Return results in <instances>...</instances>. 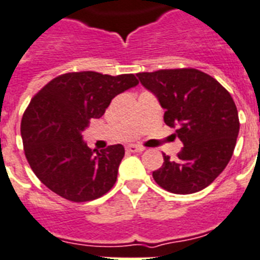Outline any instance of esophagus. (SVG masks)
<instances>
[{
    "mask_svg": "<svg viewBox=\"0 0 260 260\" xmlns=\"http://www.w3.org/2000/svg\"><path fill=\"white\" fill-rule=\"evenodd\" d=\"M144 149H145L144 147H141V145H136V144H131L126 147V151L132 152V153H135V152H143Z\"/></svg>",
    "mask_w": 260,
    "mask_h": 260,
    "instance_id": "1",
    "label": "esophagus"
}]
</instances>
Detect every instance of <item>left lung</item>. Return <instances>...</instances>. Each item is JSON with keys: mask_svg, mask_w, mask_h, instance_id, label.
I'll list each match as a JSON object with an SVG mask.
<instances>
[{"mask_svg": "<svg viewBox=\"0 0 260 260\" xmlns=\"http://www.w3.org/2000/svg\"><path fill=\"white\" fill-rule=\"evenodd\" d=\"M137 77L157 97L166 109L164 123L178 128L175 135L184 145L176 160L163 153V166L152 176L172 193L202 191L223 172L235 149L239 116L233 97L198 69H161Z\"/></svg>", "mask_w": 260, "mask_h": 260, "instance_id": "left-lung-1", "label": "left lung"}]
</instances>
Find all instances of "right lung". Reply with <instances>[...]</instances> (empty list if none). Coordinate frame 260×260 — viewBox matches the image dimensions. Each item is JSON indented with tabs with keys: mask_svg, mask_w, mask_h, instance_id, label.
I'll list each match as a JSON object with an SVG mask.
<instances>
[{
	"mask_svg": "<svg viewBox=\"0 0 260 260\" xmlns=\"http://www.w3.org/2000/svg\"><path fill=\"white\" fill-rule=\"evenodd\" d=\"M137 84L135 75L73 72L49 81L31 99L21 120V137L27 163L50 191L82 203L113 187L124 147L90 149L81 132L104 115L113 97Z\"/></svg>",
	"mask_w": 260,
	"mask_h": 260,
	"instance_id": "1",
	"label": "right lung"
}]
</instances>
